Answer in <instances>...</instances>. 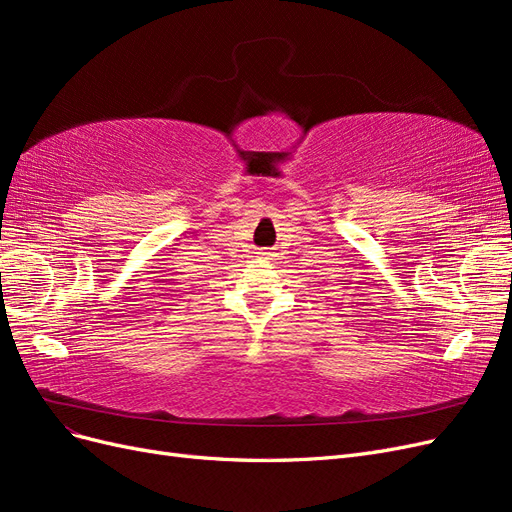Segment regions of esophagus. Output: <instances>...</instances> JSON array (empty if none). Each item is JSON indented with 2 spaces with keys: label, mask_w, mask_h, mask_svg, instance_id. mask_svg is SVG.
Segmentation results:
<instances>
[{
  "label": "esophagus",
  "mask_w": 512,
  "mask_h": 512,
  "mask_svg": "<svg viewBox=\"0 0 512 512\" xmlns=\"http://www.w3.org/2000/svg\"><path fill=\"white\" fill-rule=\"evenodd\" d=\"M260 254H262V256H265V258H269V256H273V254H271V252H260Z\"/></svg>",
  "instance_id": "esophagus-1"
}]
</instances>
